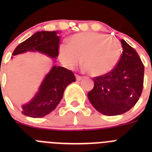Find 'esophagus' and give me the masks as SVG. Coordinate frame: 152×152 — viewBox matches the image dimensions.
<instances>
[{
  "label": "esophagus",
  "instance_id": "34e87169",
  "mask_svg": "<svg viewBox=\"0 0 152 152\" xmlns=\"http://www.w3.org/2000/svg\"><path fill=\"white\" fill-rule=\"evenodd\" d=\"M82 76H80V75H76V80H80L81 79H82Z\"/></svg>",
  "mask_w": 152,
  "mask_h": 152
}]
</instances>
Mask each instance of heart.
I'll return each mask as SVG.
<instances>
[{
	"mask_svg": "<svg viewBox=\"0 0 152 152\" xmlns=\"http://www.w3.org/2000/svg\"><path fill=\"white\" fill-rule=\"evenodd\" d=\"M122 46L118 40L101 33H80L71 36L68 43L58 47V57L71 70L80 64L92 76H100L112 72L119 63Z\"/></svg>",
	"mask_w": 152,
	"mask_h": 152,
	"instance_id": "obj_1",
	"label": "heart"
}]
</instances>
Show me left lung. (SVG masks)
Returning <instances> with one entry per match:
<instances>
[{"instance_id": "obj_1", "label": "left lung", "mask_w": 152, "mask_h": 152, "mask_svg": "<svg viewBox=\"0 0 152 152\" xmlns=\"http://www.w3.org/2000/svg\"><path fill=\"white\" fill-rule=\"evenodd\" d=\"M116 68L106 75L94 77V87L88 94L94 107L107 116L129 111L138 102L144 83V64L136 51L126 41Z\"/></svg>"}]
</instances>
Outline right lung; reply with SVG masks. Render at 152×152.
Returning a JSON list of instances; mask_svg holds the SVG:
<instances>
[{"label": "right lung", "instance_id": "obj_1", "mask_svg": "<svg viewBox=\"0 0 152 152\" xmlns=\"http://www.w3.org/2000/svg\"><path fill=\"white\" fill-rule=\"evenodd\" d=\"M56 31H41L21 42L14 49L13 56L26 51H38L56 58L58 56L60 36ZM75 81L73 72L63 67H52L40 86L39 92L27 104L23 106L22 113L33 118H41L54 110L62 99L64 89Z\"/></svg>", "mask_w": 152, "mask_h": 152}]
</instances>
